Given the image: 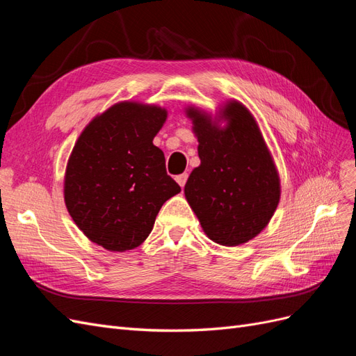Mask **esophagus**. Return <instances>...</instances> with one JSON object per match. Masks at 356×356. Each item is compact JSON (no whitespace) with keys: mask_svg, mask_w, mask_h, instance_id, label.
<instances>
[{"mask_svg":"<svg viewBox=\"0 0 356 356\" xmlns=\"http://www.w3.org/2000/svg\"><path fill=\"white\" fill-rule=\"evenodd\" d=\"M187 178H188V174H181V175H178L175 179H177V182H178V184H179L181 187H184L186 182H187Z\"/></svg>","mask_w":356,"mask_h":356,"instance_id":"esophagus-1","label":"esophagus"}]
</instances>
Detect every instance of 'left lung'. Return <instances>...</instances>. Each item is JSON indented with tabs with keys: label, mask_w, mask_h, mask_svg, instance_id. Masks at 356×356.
Returning <instances> with one entry per match:
<instances>
[{
	"label": "left lung",
	"mask_w": 356,
	"mask_h": 356,
	"mask_svg": "<svg viewBox=\"0 0 356 356\" xmlns=\"http://www.w3.org/2000/svg\"><path fill=\"white\" fill-rule=\"evenodd\" d=\"M186 115L200 159L184 187L190 208L215 243H246L266 229L281 199V179L260 127L234 99L215 115L193 105Z\"/></svg>",
	"instance_id": "1"
}]
</instances>
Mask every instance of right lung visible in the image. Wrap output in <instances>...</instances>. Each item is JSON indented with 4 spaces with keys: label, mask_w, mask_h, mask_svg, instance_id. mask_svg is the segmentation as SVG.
<instances>
[{
    "label": "right lung",
    "mask_w": 356,
    "mask_h": 356,
    "mask_svg": "<svg viewBox=\"0 0 356 356\" xmlns=\"http://www.w3.org/2000/svg\"><path fill=\"white\" fill-rule=\"evenodd\" d=\"M168 118L159 105L123 101L92 118L67 163L63 197L86 238L113 252L141 245L179 186L153 144Z\"/></svg>",
    "instance_id": "1"
}]
</instances>
